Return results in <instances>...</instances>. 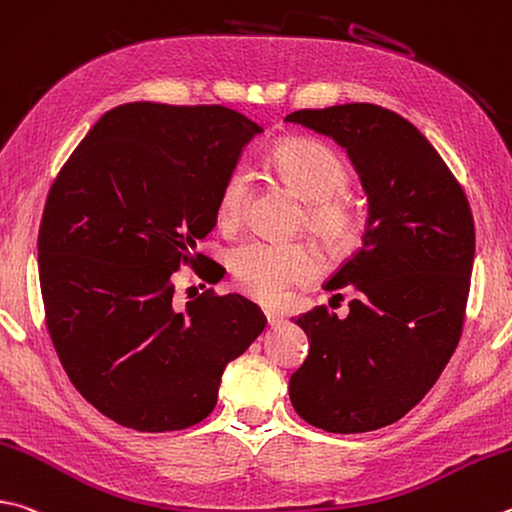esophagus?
I'll return each mask as SVG.
<instances>
[{
  "mask_svg": "<svg viewBox=\"0 0 512 512\" xmlns=\"http://www.w3.org/2000/svg\"><path fill=\"white\" fill-rule=\"evenodd\" d=\"M264 313H266V320H268V324H271V327H280V324L284 322V315L280 311L266 309Z\"/></svg>",
  "mask_w": 512,
  "mask_h": 512,
  "instance_id": "1",
  "label": "esophagus"
}]
</instances>
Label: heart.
<instances>
[{
	"instance_id": "1",
	"label": "heart",
	"mask_w": 512,
	"mask_h": 512,
	"mask_svg": "<svg viewBox=\"0 0 512 512\" xmlns=\"http://www.w3.org/2000/svg\"><path fill=\"white\" fill-rule=\"evenodd\" d=\"M273 170L306 201V226L331 253H347L360 235V210L349 197L351 172L329 145L293 136L273 147ZM253 199V174L232 170L219 190L217 219L221 226H239ZM230 268L241 291L266 304H277L297 286L318 280L320 257L309 244H275L248 239L230 253Z\"/></svg>"
}]
</instances>
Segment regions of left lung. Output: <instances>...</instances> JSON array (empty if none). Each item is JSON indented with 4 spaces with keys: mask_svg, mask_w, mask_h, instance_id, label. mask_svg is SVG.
<instances>
[{
    "mask_svg": "<svg viewBox=\"0 0 512 512\" xmlns=\"http://www.w3.org/2000/svg\"><path fill=\"white\" fill-rule=\"evenodd\" d=\"M286 123L342 145L369 197L362 246L327 282L349 315L315 306L295 324L309 356L288 394L306 423L333 434L374 432L430 392L459 345L475 259V221L457 176L396 111L351 102L300 109Z\"/></svg>",
    "mask_w": 512,
    "mask_h": 512,
    "instance_id": "left-lung-1",
    "label": "left lung"
}]
</instances>
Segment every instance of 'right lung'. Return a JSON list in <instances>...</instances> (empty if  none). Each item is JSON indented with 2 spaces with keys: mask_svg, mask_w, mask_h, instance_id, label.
Here are the masks:
<instances>
[{
  "mask_svg": "<svg viewBox=\"0 0 512 512\" xmlns=\"http://www.w3.org/2000/svg\"><path fill=\"white\" fill-rule=\"evenodd\" d=\"M262 127L221 105L127 102L102 114L51 183L37 235L44 320L73 387L138 432L185 430L264 331L244 295L206 288L179 309L172 275L224 268L197 253L217 199Z\"/></svg>",
  "mask_w": 512,
  "mask_h": 512,
  "instance_id": "add662e5",
  "label": "right lung"
}]
</instances>
